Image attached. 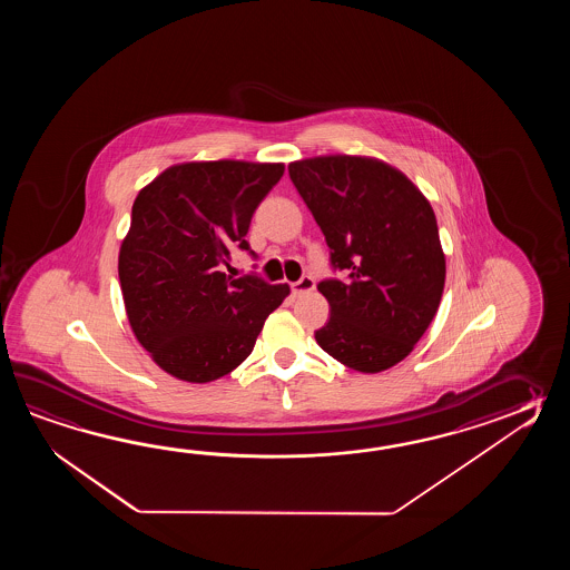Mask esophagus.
Segmentation results:
<instances>
[{
	"mask_svg": "<svg viewBox=\"0 0 570 570\" xmlns=\"http://www.w3.org/2000/svg\"><path fill=\"white\" fill-rule=\"evenodd\" d=\"M314 289L315 281L314 277H309V275H305V277H302L297 283H293V293H295V297H303V295H307V293H312Z\"/></svg>",
	"mask_w": 570,
	"mask_h": 570,
	"instance_id": "esophagus-1",
	"label": "esophagus"
}]
</instances>
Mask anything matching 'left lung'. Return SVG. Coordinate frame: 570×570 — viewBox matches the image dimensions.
<instances>
[{
	"instance_id": "8db88e82",
	"label": "left lung",
	"mask_w": 570,
	"mask_h": 570,
	"mask_svg": "<svg viewBox=\"0 0 570 570\" xmlns=\"http://www.w3.org/2000/svg\"><path fill=\"white\" fill-rule=\"evenodd\" d=\"M289 177L326 236L332 267L346 273L317 285L330 320L315 342L352 371H387L424 336L442 299L446 258L434 209L379 158H303Z\"/></svg>"
}]
</instances>
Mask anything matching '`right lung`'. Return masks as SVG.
Segmentation results:
<instances>
[{"mask_svg": "<svg viewBox=\"0 0 570 570\" xmlns=\"http://www.w3.org/2000/svg\"><path fill=\"white\" fill-rule=\"evenodd\" d=\"M283 163L202 160L163 170L134 199L118 256L121 297L134 336L170 376L209 383L255 348L289 285L255 275L232 279V250L246 234Z\"/></svg>", "mask_w": 570, "mask_h": 570, "instance_id": "add662e5", "label": "right lung"}]
</instances>
